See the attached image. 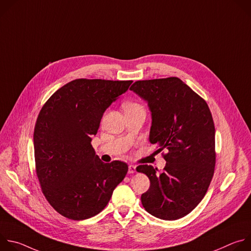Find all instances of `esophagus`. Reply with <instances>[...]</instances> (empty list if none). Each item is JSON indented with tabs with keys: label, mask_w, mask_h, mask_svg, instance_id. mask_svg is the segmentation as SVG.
<instances>
[{
	"label": "esophagus",
	"mask_w": 251,
	"mask_h": 251,
	"mask_svg": "<svg viewBox=\"0 0 251 251\" xmlns=\"http://www.w3.org/2000/svg\"><path fill=\"white\" fill-rule=\"evenodd\" d=\"M136 172V166L135 165H130L128 168V173L129 174H134Z\"/></svg>",
	"instance_id": "1"
}]
</instances>
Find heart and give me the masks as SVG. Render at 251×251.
Here are the masks:
<instances>
[{"label":"heart","instance_id":"1","mask_svg":"<svg viewBox=\"0 0 251 251\" xmlns=\"http://www.w3.org/2000/svg\"><path fill=\"white\" fill-rule=\"evenodd\" d=\"M139 107H141V106L138 103H135V102H128V103L124 104V109L125 110L136 109V108H139Z\"/></svg>","mask_w":251,"mask_h":251}]
</instances>
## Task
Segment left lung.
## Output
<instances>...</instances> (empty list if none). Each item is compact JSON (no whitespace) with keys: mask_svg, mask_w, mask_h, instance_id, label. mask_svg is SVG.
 Masks as SVG:
<instances>
[{"mask_svg":"<svg viewBox=\"0 0 251 251\" xmlns=\"http://www.w3.org/2000/svg\"><path fill=\"white\" fill-rule=\"evenodd\" d=\"M148 102L152 113L149 140L163 153L166 166L140 165L150 180L141 196L152 216L175 221L189 214L203 199L216 166V130L204 99L177 77L138 80L130 87Z\"/></svg>","mask_w":251,"mask_h":251,"instance_id":"8db88e82","label":"left lung"}]
</instances>
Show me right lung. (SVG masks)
Instances as JSON below:
<instances>
[{
	"instance_id": "right-lung-1",
	"label": "right lung",
	"mask_w": 251,
	"mask_h": 251,
	"mask_svg": "<svg viewBox=\"0 0 251 251\" xmlns=\"http://www.w3.org/2000/svg\"><path fill=\"white\" fill-rule=\"evenodd\" d=\"M132 80L79 78L44 104L33 131L35 173L47 201L64 218L98 214L123 181L128 165L103 163L91 145L104 111Z\"/></svg>"
}]
</instances>
